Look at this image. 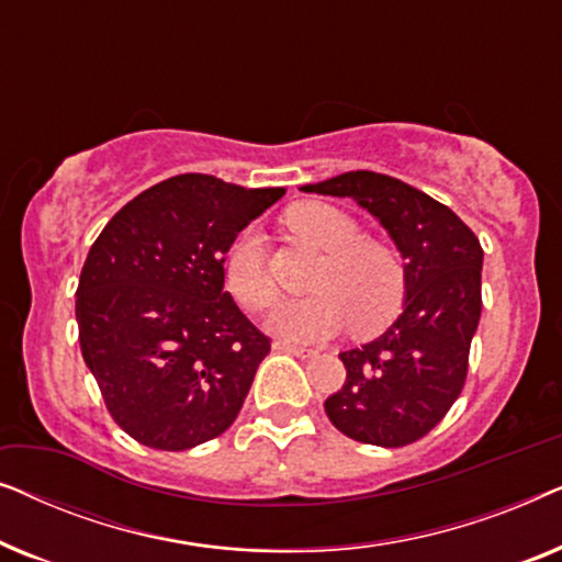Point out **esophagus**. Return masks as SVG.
Instances as JSON below:
<instances>
[{
  "label": "esophagus",
  "instance_id": "esophagus-1",
  "mask_svg": "<svg viewBox=\"0 0 562 562\" xmlns=\"http://www.w3.org/2000/svg\"><path fill=\"white\" fill-rule=\"evenodd\" d=\"M273 348H276V350H283V352H291V356H299V358H310V356H314L312 348H302V345H291V342H276Z\"/></svg>",
  "mask_w": 562,
  "mask_h": 562
}]
</instances>
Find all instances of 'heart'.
Masks as SVG:
<instances>
[{
  "instance_id": "1",
  "label": "heart",
  "mask_w": 562,
  "mask_h": 562,
  "mask_svg": "<svg viewBox=\"0 0 562 562\" xmlns=\"http://www.w3.org/2000/svg\"><path fill=\"white\" fill-rule=\"evenodd\" d=\"M286 225L327 256L312 281L317 294L281 302L268 314V333L286 342H322L352 325L360 335H373L396 317L404 304L406 273L394 250L360 240L356 222L327 204H296L286 214ZM225 289L250 312L273 302L276 291L256 229H245L227 250Z\"/></svg>"
}]
</instances>
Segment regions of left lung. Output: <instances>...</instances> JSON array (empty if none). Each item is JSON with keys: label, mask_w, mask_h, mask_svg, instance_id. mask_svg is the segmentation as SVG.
Returning <instances> with one entry per match:
<instances>
[{"label": "left lung", "mask_w": 562, "mask_h": 562, "mask_svg": "<svg viewBox=\"0 0 562 562\" xmlns=\"http://www.w3.org/2000/svg\"><path fill=\"white\" fill-rule=\"evenodd\" d=\"M302 191L352 199L404 260L402 314L375 340L340 352L348 375L325 402L342 435L402 448L425 437L463 391L481 319V243L450 206L394 176L348 171Z\"/></svg>", "instance_id": "obj_1"}]
</instances>
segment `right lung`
<instances>
[{
    "label": "right lung",
    "mask_w": 562,
    "mask_h": 562,
    "mask_svg": "<svg viewBox=\"0 0 562 562\" xmlns=\"http://www.w3.org/2000/svg\"><path fill=\"white\" fill-rule=\"evenodd\" d=\"M286 189L181 173L127 202L76 289L83 363L112 419L156 450L225 432L271 342L225 289V252Z\"/></svg>",
    "instance_id": "add662e5"
}]
</instances>
